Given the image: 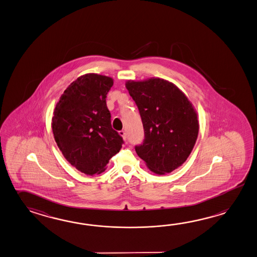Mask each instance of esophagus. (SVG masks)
Segmentation results:
<instances>
[{
	"label": "esophagus",
	"mask_w": 257,
	"mask_h": 257,
	"mask_svg": "<svg viewBox=\"0 0 257 257\" xmlns=\"http://www.w3.org/2000/svg\"><path fill=\"white\" fill-rule=\"evenodd\" d=\"M119 135H120V137H122V139L126 141V139H127V137H126L125 132L123 131V130H121V131H119Z\"/></svg>",
	"instance_id": "esophagus-1"
}]
</instances>
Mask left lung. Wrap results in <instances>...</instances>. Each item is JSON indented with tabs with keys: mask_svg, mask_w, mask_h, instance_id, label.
Returning <instances> with one entry per match:
<instances>
[{
	"mask_svg": "<svg viewBox=\"0 0 257 257\" xmlns=\"http://www.w3.org/2000/svg\"><path fill=\"white\" fill-rule=\"evenodd\" d=\"M126 88L142 118L145 140L136 151L150 171L164 175L188 159L199 133L197 112L176 85L152 77L128 80Z\"/></svg>",
	"mask_w": 257,
	"mask_h": 257,
	"instance_id": "1",
	"label": "left lung"
}]
</instances>
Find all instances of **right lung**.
<instances>
[{
	"label": "right lung",
	"mask_w": 257,
	"mask_h": 257,
	"mask_svg": "<svg viewBox=\"0 0 257 257\" xmlns=\"http://www.w3.org/2000/svg\"><path fill=\"white\" fill-rule=\"evenodd\" d=\"M112 86L111 77L83 74L63 91L53 111L52 133L58 148L71 165L86 175L105 171L123 142L111 127L106 105Z\"/></svg>",
	"instance_id": "add662e5"
}]
</instances>
